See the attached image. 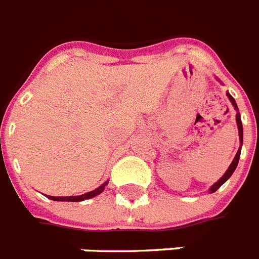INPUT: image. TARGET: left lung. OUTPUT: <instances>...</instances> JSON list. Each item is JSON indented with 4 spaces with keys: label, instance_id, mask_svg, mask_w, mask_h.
<instances>
[{
    "label": "left lung",
    "instance_id": "8db88e82",
    "mask_svg": "<svg viewBox=\"0 0 259 259\" xmlns=\"http://www.w3.org/2000/svg\"><path fill=\"white\" fill-rule=\"evenodd\" d=\"M227 97H229V99H230V101H231L233 106H234V107H235V110H237V111H238V106H237V103H235V99H234V98L231 97V95H230L229 93H227ZM237 125H238V130H239V141H241V144H242V141H243V127H242L241 114H239V113H237ZM241 148H242V145H241ZM241 148L238 149L237 154H235V157H234L233 162H231V165L229 166V169L226 170L225 175H223V176L221 177V180H218L217 183H215V184H213L212 187L209 188V193H213V192H215V191H218V189L221 188L222 185L225 184L226 181L229 180L230 176L233 175L234 170H235V168H237V165H238L239 157H241Z\"/></svg>",
    "mask_w": 259,
    "mask_h": 259
}]
</instances>
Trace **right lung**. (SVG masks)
Instances as JSON below:
<instances>
[{"instance_id": "1", "label": "right lung", "mask_w": 259, "mask_h": 259, "mask_svg": "<svg viewBox=\"0 0 259 259\" xmlns=\"http://www.w3.org/2000/svg\"><path fill=\"white\" fill-rule=\"evenodd\" d=\"M107 183H109V181H106L105 184H102L99 188L94 189V191H91V192L84 193V195H80V196H47V197L51 199V200H58V201H82V200H86V199H91V197L97 196V195L103 192V189H105V187L107 185Z\"/></svg>"}]
</instances>
